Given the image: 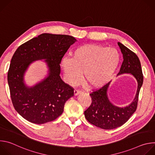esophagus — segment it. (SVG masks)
Here are the masks:
<instances>
[{
	"label": "esophagus",
	"mask_w": 155,
	"mask_h": 155,
	"mask_svg": "<svg viewBox=\"0 0 155 155\" xmlns=\"http://www.w3.org/2000/svg\"><path fill=\"white\" fill-rule=\"evenodd\" d=\"M82 93L83 92L81 91H80V90H74V94H75V96H77L78 94H80Z\"/></svg>",
	"instance_id": "obj_1"
}]
</instances>
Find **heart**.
Instances as JSON below:
<instances>
[{
    "instance_id": "obj_1",
    "label": "heart",
    "mask_w": 155,
    "mask_h": 155,
    "mask_svg": "<svg viewBox=\"0 0 155 155\" xmlns=\"http://www.w3.org/2000/svg\"><path fill=\"white\" fill-rule=\"evenodd\" d=\"M120 61L118 51L100 45H85L77 48L71 59L64 58L61 68L67 81L76 84L81 78L91 87H101L111 80Z\"/></svg>"
}]
</instances>
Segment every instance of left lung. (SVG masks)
Masks as SVG:
<instances>
[{"label":"left lung","mask_w":155,"mask_h":155,"mask_svg":"<svg viewBox=\"0 0 155 155\" xmlns=\"http://www.w3.org/2000/svg\"><path fill=\"white\" fill-rule=\"evenodd\" d=\"M118 45L123 56L118 75H132L137 81V90L133 101L124 107L116 106L110 101L107 91L110 81L90 94L92 103L84 111V117L91 124L104 129H115L127 122L137 109L139 94L143 84V77L139 58L120 42H118Z\"/></svg>","instance_id":"obj_1"}]
</instances>
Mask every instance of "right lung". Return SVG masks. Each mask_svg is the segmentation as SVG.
Returning <instances> with one entry per match:
<instances>
[{
    "instance_id": "add662e5",
    "label": "right lung",
    "mask_w": 155,
    "mask_h": 155,
    "mask_svg": "<svg viewBox=\"0 0 155 155\" xmlns=\"http://www.w3.org/2000/svg\"><path fill=\"white\" fill-rule=\"evenodd\" d=\"M77 40L68 35L41 34L20 45L10 65L7 79L16 111L32 123L41 124L59 117L65 102L74 96V88L60 77L62 58ZM45 59L49 74L41 82L29 87L24 76L30 64Z\"/></svg>"
}]
</instances>
